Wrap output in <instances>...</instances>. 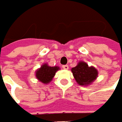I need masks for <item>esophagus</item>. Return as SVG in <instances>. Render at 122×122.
<instances>
[{"mask_svg": "<svg viewBox=\"0 0 122 122\" xmlns=\"http://www.w3.org/2000/svg\"><path fill=\"white\" fill-rule=\"evenodd\" d=\"M62 67H63V69H64V70H67L69 69V66H68V65H64Z\"/></svg>", "mask_w": 122, "mask_h": 122, "instance_id": "obj_1", "label": "esophagus"}]
</instances>
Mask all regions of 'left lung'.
Returning a JSON list of instances; mask_svg holds the SVG:
<instances>
[{"label": "left lung", "mask_w": 122, "mask_h": 122, "mask_svg": "<svg viewBox=\"0 0 122 122\" xmlns=\"http://www.w3.org/2000/svg\"><path fill=\"white\" fill-rule=\"evenodd\" d=\"M74 78L80 86H89L96 80L98 72L96 67L90 66L84 61H80L78 64L71 69Z\"/></svg>", "instance_id": "left-lung-1"}]
</instances>
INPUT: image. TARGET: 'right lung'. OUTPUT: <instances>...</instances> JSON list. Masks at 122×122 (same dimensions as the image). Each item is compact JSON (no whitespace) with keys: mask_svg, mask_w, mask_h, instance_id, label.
<instances>
[{"mask_svg":"<svg viewBox=\"0 0 122 122\" xmlns=\"http://www.w3.org/2000/svg\"><path fill=\"white\" fill-rule=\"evenodd\" d=\"M59 70L60 68L58 66H50L48 65V64L45 63L36 71V77L40 82L47 84L52 81L56 72Z\"/></svg>","mask_w":122,"mask_h":122,"instance_id":"add662e5","label":"right lung"}]
</instances>
